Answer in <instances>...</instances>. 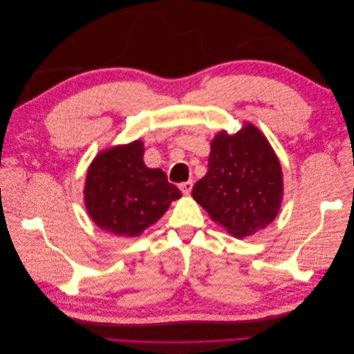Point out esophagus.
Masks as SVG:
<instances>
[{
  "label": "esophagus",
  "mask_w": 354,
  "mask_h": 354,
  "mask_svg": "<svg viewBox=\"0 0 354 354\" xmlns=\"http://www.w3.org/2000/svg\"><path fill=\"white\" fill-rule=\"evenodd\" d=\"M192 187H194V183H192V181H185V183L180 185V190L183 192V195H190Z\"/></svg>",
  "instance_id": "obj_1"
}]
</instances>
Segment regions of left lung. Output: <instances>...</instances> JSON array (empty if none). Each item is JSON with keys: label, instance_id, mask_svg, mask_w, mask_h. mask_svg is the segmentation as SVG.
Segmentation results:
<instances>
[{"label": "left lung", "instance_id": "8db88e82", "mask_svg": "<svg viewBox=\"0 0 354 354\" xmlns=\"http://www.w3.org/2000/svg\"><path fill=\"white\" fill-rule=\"evenodd\" d=\"M192 196L211 220L236 239L252 236L276 218L283 199L282 167L266 136L251 122L211 140L208 173Z\"/></svg>", "mask_w": 354, "mask_h": 354}]
</instances>
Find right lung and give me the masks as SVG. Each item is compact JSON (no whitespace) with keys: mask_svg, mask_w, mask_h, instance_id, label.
I'll return each instance as SVG.
<instances>
[{"mask_svg":"<svg viewBox=\"0 0 354 354\" xmlns=\"http://www.w3.org/2000/svg\"><path fill=\"white\" fill-rule=\"evenodd\" d=\"M145 143L134 140L99 152L84 185V205L95 226L116 236L136 238L164 216L181 192L160 168H149Z\"/></svg>","mask_w":354,"mask_h":354,"instance_id":"obj_1","label":"right lung"}]
</instances>
